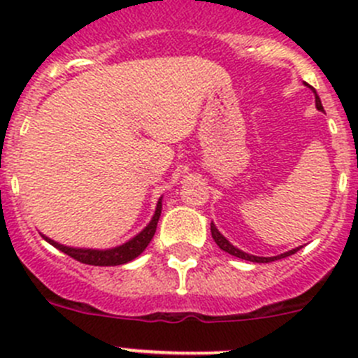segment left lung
Masks as SVG:
<instances>
[{"mask_svg":"<svg viewBox=\"0 0 358 358\" xmlns=\"http://www.w3.org/2000/svg\"><path fill=\"white\" fill-rule=\"evenodd\" d=\"M306 86H308V85H306ZM312 90H313V88H312ZM313 93H315V106H317V109L324 110L322 102H320V99H319V95H317L315 90H313ZM211 236H213V239H215V243L220 246V249H223V251L229 252V255L237 256V258H243V259H248V262H255V263H270V262H275V259H282V258H286V256H291V255H294L296 251H299V248H296V249H291V251L284 252V255L272 256V258H263V256H252V255H248V252L241 251V249L234 248L232 244H230L229 241H227L225 237H223L222 234H220L218 230H216V227L213 225V223H211Z\"/></svg>","mask_w":358,"mask_h":358,"instance_id":"left-lung-1","label":"left lung"}]
</instances>
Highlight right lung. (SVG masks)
I'll use <instances>...</instances> for the list:
<instances>
[{"label":"right lung","instance_id":"1","mask_svg":"<svg viewBox=\"0 0 358 358\" xmlns=\"http://www.w3.org/2000/svg\"><path fill=\"white\" fill-rule=\"evenodd\" d=\"M161 199L157 202L156 215L150 220L149 225L142 230L136 237H133L131 241H128L126 244L112 249H106V251H99V249H76V248H67L62 244L55 243V241L45 237L46 243H50L52 246L60 249L62 252L71 256V258L78 259L79 263H85V265H95V266H115L122 265V263H128L131 259H135L140 252H143V249L149 246V243L152 241L154 234H156L159 216H161Z\"/></svg>","mask_w":358,"mask_h":358}]
</instances>
